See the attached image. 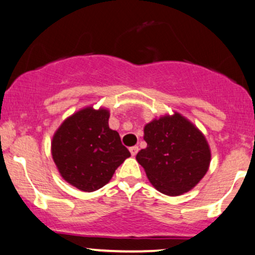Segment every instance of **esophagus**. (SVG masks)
Listing matches in <instances>:
<instances>
[{"label":"esophagus","mask_w":255,"mask_h":255,"mask_svg":"<svg viewBox=\"0 0 255 255\" xmlns=\"http://www.w3.org/2000/svg\"><path fill=\"white\" fill-rule=\"evenodd\" d=\"M138 146L137 145H134V146H131L130 147V152H131V155L132 156H136L137 155V152H138Z\"/></svg>","instance_id":"esophagus-1"}]
</instances>
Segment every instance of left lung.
<instances>
[{"mask_svg":"<svg viewBox=\"0 0 255 255\" xmlns=\"http://www.w3.org/2000/svg\"><path fill=\"white\" fill-rule=\"evenodd\" d=\"M144 140L147 146L137 153L136 159L162 194L187 193L208 170L210 150L206 138L178 113L146 124Z\"/></svg>","mask_w":255,"mask_h":255,"instance_id":"left-lung-1","label":"left lung"}]
</instances>
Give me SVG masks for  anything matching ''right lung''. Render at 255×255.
<instances>
[{
	"mask_svg": "<svg viewBox=\"0 0 255 255\" xmlns=\"http://www.w3.org/2000/svg\"><path fill=\"white\" fill-rule=\"evenodd\" d=\"M108 110L87 108L62 123L52 142V156L65 181L94 191L111 180L128 157L117 131L109 128Z\"/></svg>",
	"mask_w": 255,
	"mask_h": 255,
	"instance_id": "add662e5",
	"label": "right lung"
}]
</instances>
